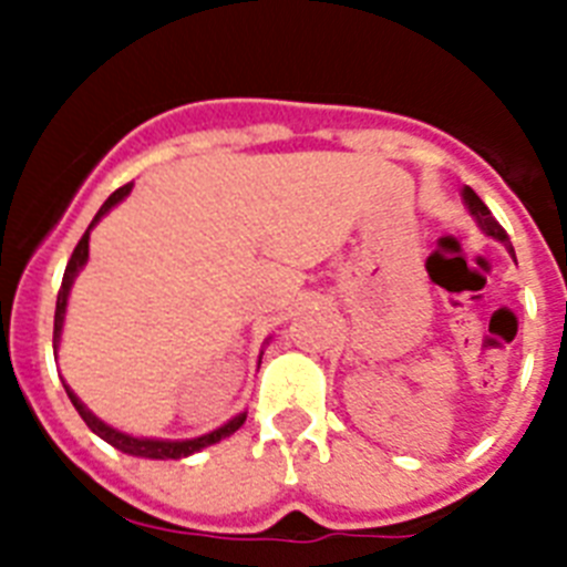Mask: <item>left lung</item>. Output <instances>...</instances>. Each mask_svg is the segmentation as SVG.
I'll use <instances>...</instances> for the list:
<instances>
[{
  "label": "left lung",
  "instance_id": "obj_1",
  "mask_svg": "<svg viewBox=\"0 0 567 567\" xmlns=\"http://www.w3.org/2000/svg\"><path fill=\"white\" fill-rule=\"evenodd\" d=\"M463 198H465V204H468L471 215H474V218H477V224H480V227L485 229V235H491V238L503 240L505 247L511 249V255H514V247H511L508 233H505V229L499 227V224H497V218H494V215H491V209L485 207V204H483V198H480V195L474 193V189H471V187H465V189H463Z\"/></svg>",
  "mask_w": 567,
  "mask_h": 567
}]
</instances>
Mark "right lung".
<instances>
[{
  "instance_id": "1",
  "label": "right lung",
  "mask_w": 567,
  "mask_h": 567,
  "mask_svg": "<svg viewBox=\"0 0 567 567\" xmlns=\"http://www.w3.org/2000/svg\"><path fill=\"white\" fill-rule=\"evenodd\" d=\"M133 189V182L124 184V187L115 189L113 195H110L107 202L102 204V209L96 213V218L90 221L87 233L82 235V240L76 244V249H73V255H70L68 260V269H64V278H62V289H59L56 295V318H53V346L59 343V334H62V320H64V309H68V295H70V287H73V278H76L79 269L84 267V260H87V240H90V229L96 227V221L102 218L104 213H110V209L115 207V204L122 202L124 195ZM68 389V398L70 403L76 405V412L82 414V420L87 423L90 432H96L99 437L107 440L113 449H118V452L124 454H133V457H150V460H182V457H189V454L202 452V449H207V445L218 443V440L229 437L233 432H238L240 425H244V420H247V414H238V417L229 420L227 425H221V429H215V432L204 434V437H195V440H142V437H130V434L124 432H115V429H110L107 423H102V420L96 417V414L90 412L87 405L82 403V400L76 398V394L70 392V385H64Z\"/></svg>"
}]
</instances>
